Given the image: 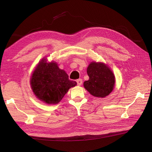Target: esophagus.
Instances as JSON below:
<instances>
[{
	"label": "esophagus",
	"mask_w": 152,
	"mask_h": 152,
	"mask_svg": "<svg viewBox=\"0 0 152 152\" xmlns=\"http://www.w3.org/2000/svg\"><path fill=\"white\" fill-rule=\"evenodd\" d=\"M77 83L78 86H80L82 83V79H78L77 80Z\"/></svg>",
	"instance_id": "34e87169"
}]
</instances>
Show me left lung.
Masks as SVG:
<instances>
[{"label": "left lung", "mask_w": 152, "mask_h": 152, "mask_svg": "<svg viewBox=\"0 0 152 152\" xmlns=\"http://www.w3.org/2000/svg\"><path fill=\"white\" fill-rule=\"evenodd\" d=\"M87 73L89 79L84 82V87L91 95L104 98L112 93L115 84V77L107 65L92 61L87 68Z\"/></svg>", "instance_id": "obj_1"}]
</instances>
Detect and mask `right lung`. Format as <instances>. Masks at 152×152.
<instances>
[{
    "instance_id": "1",
    "label": "right lung",
    "mask_w": 152,
    "mask_h": 152,
    "mask_svg": "<svg viewBox=\"0 0 152 152\" xmlns=\"http://www.w3.org/2000/svg\"><path fill=\"white\" fill-rule=\"evenodd\" d=\"M76 85L77 82L69 80L66 72L56 62H48L45 58L39 62L30 79L31 88L36 97L48 104H58L69 89Z\"/></svg>"
}]
</instances>
